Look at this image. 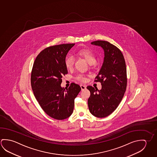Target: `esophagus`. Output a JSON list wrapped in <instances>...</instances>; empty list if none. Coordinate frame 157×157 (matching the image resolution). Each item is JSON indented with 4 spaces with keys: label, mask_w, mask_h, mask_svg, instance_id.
<instances>
[{
    "label": "esophagus",
    "mask_w": 157,
    "mask_h": 157,
    "mask_svg": "<svg viewBox=\"0 0 157 157\" xmlns=\"http://www.w3.org/2000/svg\"><path fill=\"white\" fill-rule=\"evenodd\" d=\"M80 87H81L82 90H85V89H86V86L84 85H80Z\"/></svg>",
    "instance_id": "esophagus-1"
}]
</instances>
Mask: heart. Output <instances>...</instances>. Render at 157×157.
<instances>
[{
	"mask_svg": "<svg viewBox=\"0 0 157 157\" xmlns=\"http://www.w3.org/2000/svg\"><path fill=\"white\" fill-rule=\"evenodd\" d=\"M76 54L78 56L82 57L83 59H86L90 64H93L96 62V55L94 52H92L91 50L88 49H81L78 50ZM75 63L74 58L71 56H67L64 59V64L66 67L68 69H71L73 67ZM77 79L81 81L84 82L86 78L83 75H79L77 76Z\"/></svg>",
	"mask_w": 157,
	"mask_h": 157,
	"instance_id": "1",
	"label": "heart"
}]
</instances>
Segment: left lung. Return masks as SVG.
<instances>
[{"label": "left lung", "instance_id": "left-lung-1", "mask_svg": "<svg viewBox=\"0 0 157 157\" xmlns=\"http://www.w3.org/2000/svg\"><path fill=\"white\" fill-rule=\"evenodd\" d=\"M91 44L103 48L105 57L102 66L94 80L101 82L102 89L98 90L87 86L86 88L90 92L87 103L93 116L104 118L116 110L126 91V63L121 50L108 41L96 40Z\"/></svg>", "mask_w": 157, "mask_h": 157}]
</instances>
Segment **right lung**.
Here are the masks:
<instances>
[{"label":"right lung","instance_id":"add662e5","mask_svg":"<svg viewBox=\"0 0 157 157\" xmlns=\"http://www.w3.org/2000/svg\"><path fill=\"white\" fill-rule=\"evenodd\" d=\"M75 44H60L44 49L36 56L31 72V86L35 98L46 114L57 120L71 116L75 98L81 90L75 82L66 89L61 86L62 77L68 73L64 59Z\"/></svg>","mask_w":157,"mask_h":157}]
</instances>
